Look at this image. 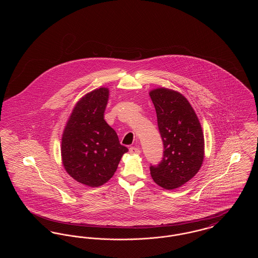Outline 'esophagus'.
<instances>
[{
  "instance_id": "obj_1",
  "label": "esophagus",
  "mask_w": 258,
  "mask_h": 258,
  "mask_svg": "<svg viewBox=\"0 0 258 258\" xmlns=\"http://www.w3.org/2000/svg\"><path fill=\"white\" fill-rule=\"evenodd\" d=\"M130 153H131L132 155H139L141 152H140L139 148L131 147L130 148Z\"/></svg>"
}]
</instances>
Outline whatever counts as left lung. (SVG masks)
<instances>
[{
    "label": "left lung",
    "instance_id": "left-lung-1",
    "mask_svg": "<svg viewBox=\"0 0 258 258\" xmlns=\"http://www.w3.org/2000/svg\"><path fill=\"white\" fill-rule=\"evenodd\" d=\"M149 95L164 147L160 164L150 167L151 176L156 184L172 190L199 171L204 160V135L192 106L181 93L157 88Z\"/></svg>",
    "mask_w": 258,
    "mask_h": 258
}]
</instances>
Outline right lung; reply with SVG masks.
<instances>
[{"label": "right lung", "instance_id": "add662e5", "mask_svg": "<svg viewBox=\"0 0 258 258\" xmlns=\"http://www.w3.org/2000/svg\"><path fill=\"white\" fill-rule=\"evenodd\" d=\"M108 98V88L100 87L80 98L61 136V161L66 171L78 183L92 187L108 182L128 151L104 120Z\"/></svg>", "mask_w": 258, "mask_h": 258}]
</instances>
